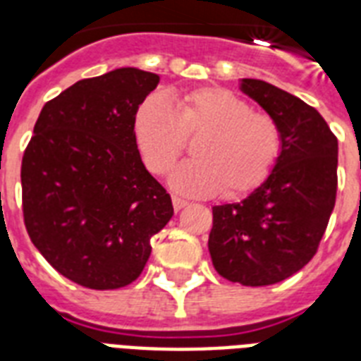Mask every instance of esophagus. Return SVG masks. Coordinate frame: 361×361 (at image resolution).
I'll use <instances>...</instances> for the list:
<instances>
[{
	"label": "esophagus",
	"instance_id": "esophagus-1",
	"mask_svg": "<svg viewBox=\"0 0 361 361\" xmlns=\"http://www.w3.org/2000/svg\"><path fill=\"white\" fill-rule=\"evenodd\" d=\"M172 204H174L176 212H180L181 208H185L187 206V200H183V198L180 197H172Z\"/></svg>",
	"mask_w": 361,
	"mask_h": 361
}]
</instances>
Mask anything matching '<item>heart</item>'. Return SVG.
<instances>
[{
  "instance_id": "1",
  "label": "heart",
  "mask_w": 361,
  "mask_h": 361,
  "mask_svg": "<svg viewBox=\"0 0 361 361\" xmlns=\"http://www.w3.org/2000/svg\"><path fill=\"white\" fill-rule=\"evenodd\" d=\"M133 135L144 163L164 174L198 136L191 161L170 174V185L189 197L223 191L236 198L257 189L281 153V130L271 116L231 90L204 86L178 95L174 104L161 93L147 95L133 118Z\"/></svg>"
}]
</instances>
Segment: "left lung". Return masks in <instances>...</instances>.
<instances>
[{
    "label": "left lung",
    "mask_w": 361,
    "mask_h": 361,
    "mask_svg": "<svg viewBox=\"0 0 361 361\" xmlns=\"http://www.w3.org/2000/svg\"><path fill=\"white\" fill-rule=\"evenodd\" d=\"M240 90L281 130L274 170L241 202L214 206L208 249L217 274L245 286L285 281L314 257L336 206L337 138L302 99L264 80Z\"/></svg>",
    "instance_id": "left-lung-1"
}]
</instances>
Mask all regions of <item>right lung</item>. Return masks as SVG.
<instances>
[{"label": "right lung", "instance_id": "right-lung-1", "mask_svg": "<svg viewBox=\"0 0 361 361\" xmlns=\"http://www.w3.org/2000/svg\"><path fill=\"white\" fill-rule=\"evenodd\" d=\"M157 84L135 67L78 80L42 106L25 147V231L54 269L86 288L130 285L174 215L133 135L136 109Z\"/></svg>", "mask_w": 361, "mask_h": 361}]
</instances>
